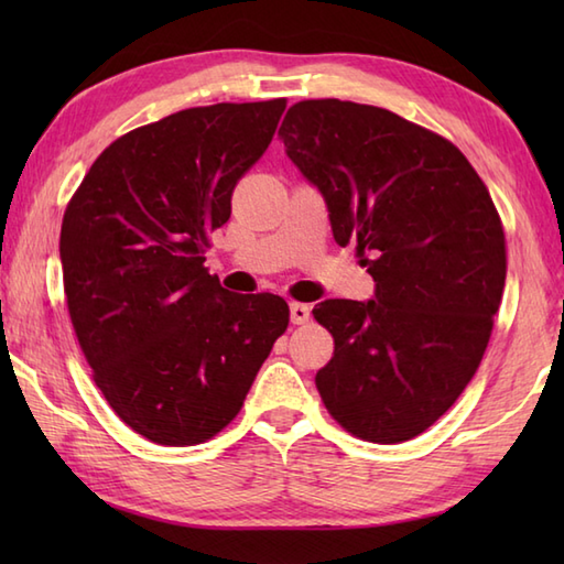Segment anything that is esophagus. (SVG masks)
<instances>
[{
    "mask_svg": "<svg viewBox=\"0 0 564 564\" xmlns=\"http://www.w3.org/2000/svg\"><path fill=\"white\" fill-rule=\"evenodd\" d=\"M291 322H293V325H307L310 307L303 305V303H291Z\"/></svg>",
    "mask_w": 564,
    "mask_h": 564,
    "instance_id": "34e87169",
    "label": "esophagus"
}]
</instances>
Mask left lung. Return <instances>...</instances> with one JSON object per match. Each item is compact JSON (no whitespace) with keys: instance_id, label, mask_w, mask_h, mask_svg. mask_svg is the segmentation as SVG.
Masks as SVG:
<instances>
[{"instance_id":"1","label":"left lung","mask_w":564,"mask_h":564,"mask_svg":"<svg viewBox=\"0 0 564 564\" xmlns=\"http://www.w3.org/2000/svg\"><path fill=\"white\" fill-rule=\"evenodd\" d=\"M279 138L376 281L373 301L313 310L334 337L319 398L358 438L410 441L460 398L492 337L507 279L492 196L451 140L378 106L297 101Z\"/></svg>"}]
</instances>
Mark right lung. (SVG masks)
<instances>
[{
  "instance_id": "right-lung-1",
  "label": "right lung",
  "mask_w": 564,
  "mask_h": 564,
  "mask_svg": "<svg viewBox=\"0 0 564 564\" xmlns=\"http://www.w3.org/2000/svg\"><path fill=\"white\" fill-rule=\"evenodd\" d=\"M285 99L196 106L113 140L59 230L65 301L97 388L160 446H196L239 414L289 305L225 291L203 267L232 191Z\"/></svg>"
}]
</instances>
